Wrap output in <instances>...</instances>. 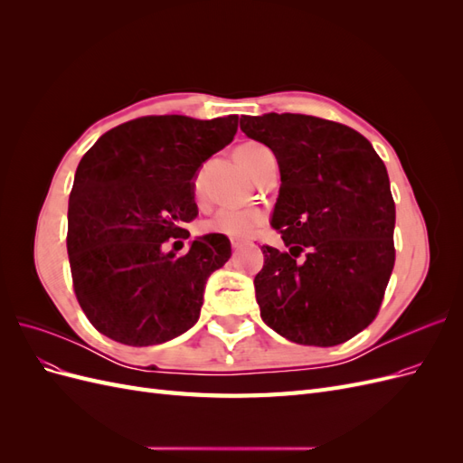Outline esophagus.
<instances>
[{"label":"esophagus","instance_id":"obj_1","mask_svg":"<svg viewBox=\"0 0 463 463\" xmlns=\"http://www.w3.org/2000/svg\"><path fill=\"white\" fill-rule=\"evenodd\" d=\"M241 247H243V243H241V241H235V240L232 241V249L235 250V253H237V250H240Z\"/></svg>","mask_w":463,"mask_h":463}]
</instances>
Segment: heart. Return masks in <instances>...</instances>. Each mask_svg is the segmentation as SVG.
I'll return each mask as SVG.
<instances>
[{
    "instance_id": "1",
    "label": "heart",
    "mask_w": 463,
    "mask_h": 463,
    "mask_svg": "<svg viewBox=\"0 0 463 463\" xmlns=\"http://www.w3.org/2000/svg\"><path fill=\"white\" fill-rule=\"evenodd\" d=\"M266 152H269V148L264 145L257 141H247L237 146L235 158L241 164L243 170H247L250 175H255ZM191 193H193V199L199 204L204 203L206 199L204 167H201V170H197V174L193 175ZM264 222H266L264 210L257 206H223L213 218H208L201 223V232L220 233V235L230 237V240H247V237L257 233V230Z\"/></svg>"
}]
</instances>
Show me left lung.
I'll return each instance as SVG.
<instances>
[{"instance_id":"1","label":"left lung","mask_w":463,"mask_h":463,"mask_svg":"<svg viewBox=\"0 0 463 463\" xmlns=\"http://www.w3.org/2000/svg\"><path fill=\"white\" fill-rule=\"evenodd\" d=\"M240 125L274 152L282 177L272 228L288 250L262 245L260 317L296 344H344L376 318L394 269L386 165L365 137L330 119L266 114Z\"/></svg>"}]
</instances>
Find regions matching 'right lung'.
I'll return each mask as SVG.
<instances>
[{
  "mask_svg": "<svg viewBox=\"0 0 463 463\" xmlns=\"http://www.w3.org/2000/svg\"><path fill=\"white\" fill-rule=\"evenodd\" d=\"M237 116H145L104 133L79 162L67 210L73 289L90 325L125 345H154L199 320L208 276L232 257L226 235L208 233L185 255L197 218L191 179L233 141ZM175 245V243H174Z\"/></svg>",
  "mask_w": 463,
  "mask_h": 463,
  "instance_id": "1",
  "label": "right lung"
}]
</instances>
